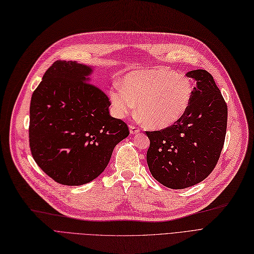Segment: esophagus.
<instances>
[{
  "label": "esophagus",
  "instance_id": "esophagus-1",
  "mask_svg": "<svg viewBox=\"0 0 254 254\" xmlns=\"http://www.w3.org/2000/svg\"><path fill=\"white\" fill-rule=\"evenodd\" d=\"M139 130H140V128L138 127H136L134 125H129V133L130 134H137V133H139Z\"/></svg>",
  "mask_w": 254,
  "mask_h": 254
}]
</instances>
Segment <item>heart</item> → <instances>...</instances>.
<instances>
[{
	"label": "heart",
	"mask_w": 254,
	"mask_h": 254,
	"mask_svg": "<svg viewBox=\"0 0 254 254\" xmlns=\"http://www.w3.org/2000/svg\"><path fill=\"white\" fill-rule=\"evenodd\" d=\"M192 84L183 74L167 69L135 71L122 80L121 89L110 91V100L117 117L138 111L144 124L152 128H165L179 120L189 109Z\"/></svg>",
	"instance_id": "heart-1"
}]
</instances>
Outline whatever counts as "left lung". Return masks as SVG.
<instances>
[{"mask_svg": "<svg viewBox=\"0 0 254 254\" xmlns=\"http://www.w3.org/2000/svg\"><path fill=\"white\" fill-rule=\"evenodd\" d=\"M195 80L190 105L173 126L146 130V162L162 185L183 190L200 183L217 165L227 128V105L206 70L186 74Z\"/></svg>", "mask_w": 254, "mask_h": 254, "instance_id": "obj_1", "label": "left lung"}]
</instances>
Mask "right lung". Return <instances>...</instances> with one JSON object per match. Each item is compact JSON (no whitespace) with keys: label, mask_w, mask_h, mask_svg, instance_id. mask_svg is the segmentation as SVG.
<instances>
[{"label":"right lung","mask_w":254,"mask_h":254,"mask_svg":"<svg viewBox=\"0 0 254 254\" xmlns=\"http://www.w3.org/2000/svg\"><path fill=\"white\" fill-rule=\"evenodd\" d=\"M91 72L88 65L56 61L31 97V155L46 175L63 185L93 181L129 134L124 120L110 115L107 94L89 82Z\"/></svg>","instance_id":"right-lung-1"}]
</instances>
